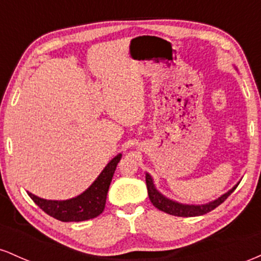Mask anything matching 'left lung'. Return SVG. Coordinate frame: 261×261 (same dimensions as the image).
I'll return each mask as SVG.
<instances>
[{
    "label": "left lung",
    "mask_w": 261,
    "mask_h": 261,
    "mask_svg": "<svg viewBox=\"0 0 261 261\" xmlns=\"http://www.w3.org/2000/svg\"><path fill=\"white\" fill-rule=\"evenodd\" d=\"M146 184H147V191H148V197L151 200V202L153 203L154 207H157L161 211L166 212V214L173 215V216H179V217H194V216H201V215L207 214V212L212 211L220 206L224 200L228 197L230 194L234 191V189L238 187L236 185L234 188L230 189L228 193L223 194L222 196L218 197L215 201L205 203V205H182V203L172 201V200L167 199L166 196L162 195L161 193H158L155 190L153 180H152L151 175L146 174Z\"/></svg>",
    "instance_id": "1"
}]
</instances>
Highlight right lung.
Here are the masks:
<instances>
[{
  "label": "right lung",
  "mask_w": 261,
  "mask_h": 261,
  "mask_svg": "<svg viewBox=\"0 0 261 261\" xmlns=\"http://www.w3.org/2000/svg\"><path fill=\"white\" fill-rule=\"evenodd\" d=\"M120 158L121 154L113 158L98 176L97 180L85 193L73 199L65 200V201H53V200L40 199L33 195L32 193H28V195L45 214L62 222H81V221L92 220L99 216L104 211L109 185Z\"/></svg>",
  "instance_id": "add662e5"
}]
</instances>
